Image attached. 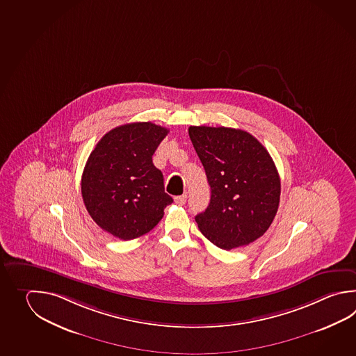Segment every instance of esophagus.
<instances>
[{"label":"esophagus","mask_w":356,"mask_h":356,"mask_svg":"<svg viewBox=\"0 0 356 356\" xmlns=\"http://www.w3.org/2000/svg\"><path fill=\"white\" fill-rule=\"evenodd\" d=\"M186 194H184V195L180 196H175V203L177 204V205H184V204L186 203Z\"/></svg>","instance_id":"esophagus-1"}]
</instances>
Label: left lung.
<instances>
[{"instance_id":"left-lung-1","label":"left lung","mask_w":356,"mask_h":356,"mask_svg":"<svg viewBox=\"0 0 356 356\" xmlns=\"http://www.w3.org/2000/svg\"><path fill=\"white\" fill-rule=\"evenodd\" d=\"M189 136L211 190L208 208L195 217L200 232L227 251L260 238L280 200V177L266 148L225 127H190Z\"/></svg>"}]
</instances>
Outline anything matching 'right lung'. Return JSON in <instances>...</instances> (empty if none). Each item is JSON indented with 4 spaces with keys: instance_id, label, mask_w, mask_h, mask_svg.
I'll return each mask as SVG.
<instances>
[{
    "instance_id": "obj_1",
    "label": "right lung",
    "mask_w": 356,
    "mask_h": 356,
    "mask_svg": "<svg viewBox=\"0 0 356 356\" xmlns=\"http://www.w3.org/2000/svg\"><path fill=\"white\" fill-rule=\"evenodd\" d=\"M167 133L149 122L124 124L108 131L88 157L81 180L83 203L95 223L116 238L149 232L174 202L152 162Z\"/></svg>"
}]
</instances>
